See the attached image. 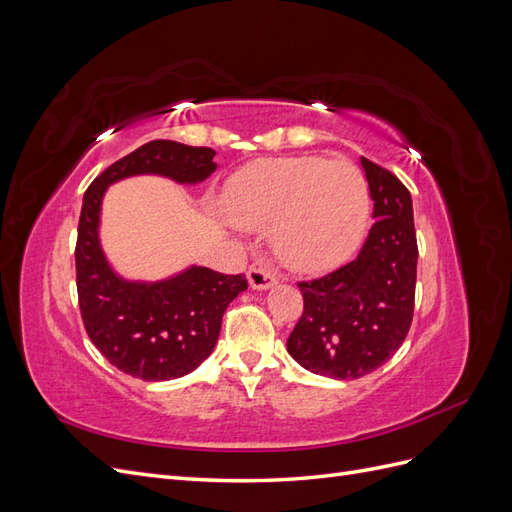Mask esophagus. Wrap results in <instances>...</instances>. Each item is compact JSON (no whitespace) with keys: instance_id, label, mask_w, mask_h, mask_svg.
I'll return each mask as SVG.
<instances>
[{"instance_id":"1","label":"esophagus","mask_w":512,"mask_h":512,"mask_svg":"<svg viewBox=\"0 0 512 512\" xmlns=\"http://www.w3.org/2000/svg\"><path fill=\"white\" fill-rule=\"evenodd\" d=\"M247 280H250L252 288L267 290L277 284V275L267 267H252L250 271H247Z\"/></svg>"}]
</instances>
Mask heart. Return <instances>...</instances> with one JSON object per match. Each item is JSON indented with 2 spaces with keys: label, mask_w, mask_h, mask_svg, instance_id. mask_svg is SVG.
<instances>
[{
  "label": "heart",
  "mask_w": 512,
  "mask_h": 512,
  "mask_svg": "<svg viewBox=\"0 0 512 512\" xmlns=\"http://www.w3.org/2000/svg\"><path fill=\"white\" fill-rule=\"evenodd\" d=\"M230 218L243 228L273 227V250L286 267L320 271L361 243L371 198L363 170L350 160L314 156L262 160L237 179Z\"/></svg>",
  "instance_id": "heart-1"
}]
</instances>
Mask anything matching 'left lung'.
Returning <instances> with one entry per match:
<instances>
[{"mask_svg":"<svg viewBox=\"0 0 512 512\" xmlns=\"http://www.w3.org/2000/svg\"><path fill=\"white\" fill-rule=\"evenodd\" d=\"M374 226L348 265L299 282L303 314L288 352L312 374L354 380L384 365L404 344L414 314L416 230L412 198L391 170L361 158Z\"/></svg>","mask_w":512,"mask_h":512,"instance_id":"8db88e82","label":"left lung"}]
</instances>
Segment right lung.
<instances>
[{"mask_svg": "<svg viewBox=\"0 0 512 512\" xmlns=\"http://www.w3.org/2000/svg\"><path fill=\"white\" fill-rule=\"evenodd\" d=\"M215 151L175 141H151L108 166L87 188L76 239V290L85 331L111 365L147 382L190 374L211 354L245 275L190 267L164 282H126L108 267L98 241L100 205L111 183L132 175H162L179 183L207 179Z\"/></svg>", "mask_w": 512, "mask_h": 512, "instance_id": "right-lung-1", "label": "right lung"}]
</instances>
